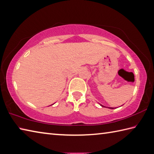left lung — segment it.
Listing matches in <instances>:
<instances>
[{
    "label": "left lung",
    "instance_id": "left-lung-1",
    "mask_svg": "<svg viewBox=\"0 0 154 154\" xmlns=\"http://www.w3.org/2000/svg\"><path fill=\"white\" fill-rule=\"evenodd\" d=\"M100 106H102L103 107H104V106H103V105H102V104H100ZM109 109H114V108H112V107H110V108H109Z\"/></svg>",
    "mask_w": 154,
    "mask_h": 154
}]
</instances>
